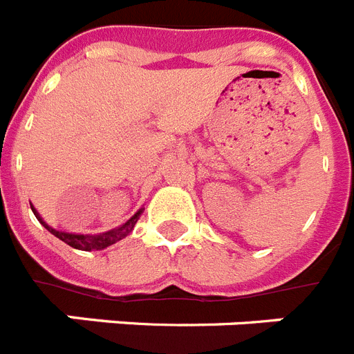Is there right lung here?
<instances>
[{"label":"right lung","instance_id":"right-lung-1","mask_svg":"<svg viewBox=\"0 0 354 354\" xmlns=\"http://www.w3.org/2000/svg\"><path fill=\"white\" fill-rule=\"evenodd\" d=\"M30 207H32V212H34L35 218H37V221H39L50 234H53L55 237H59L61 241H64L66 245H70L71 248H77V250H86V252L104 250V248L111 246L113 243H117V241H120V239H124V237L131 232L133 228H135L136 221H138V218H140V214L144 212V209H140L138 212L135 214V216H133L131 219H127L124 225H120L118 228H113V230H109V232L93 234V236H90V234H68V232H61V230H55V228L50 227L48 223H44V219L41 218L39 212L34 209V205H30Z\"/></svg>","mask_w":354,"mask_h":354}]
</instances>
